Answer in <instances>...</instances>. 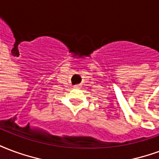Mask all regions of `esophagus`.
<instances>
[{
  "mask_svg": "<svg viewBox=\"0 0 159 159\" xmlns=\"http://www.w3.org/2000/svg\"><path fill=\"white\" fill-rule=\"evenodd\" d=\"M74 89H80V86L79 85H75V86H74Z\"/></svg>",
  "mask_w": 159,
  "mask_h": 159,
  "instance_id": "34e87169",
  "label": "esophagus"
}]
</instances>
